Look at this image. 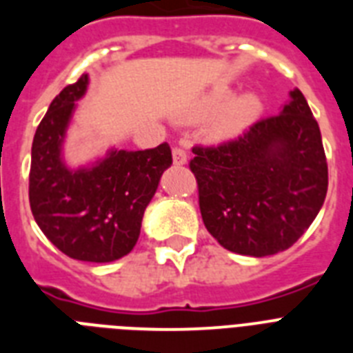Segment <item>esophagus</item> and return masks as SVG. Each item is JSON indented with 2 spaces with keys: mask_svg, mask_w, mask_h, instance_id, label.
Returning a JSON list of instances; mask_svg holds the SVG:
<instances>
[{
  "mask_svg": "<svg viewBox=\"0 0 353 353\" xmlns=\"http://www.w3.org/2000/svg\"><path fill=\"white\" fill-rule=\"evenodd\" d=\"M172 159H174V165H185L187 163V152L181 146H174V150H172Z\"/></svg>",
  "mask_w": 353,
  "mask_h": 353,
  "instance_id": "obj_1",
  "label": "esophagus"
}]
</instances>
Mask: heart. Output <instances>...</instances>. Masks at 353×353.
I'll return each mask as SVG.
<instances>
[{
    "instance_id": "1",
    "label": "heart",
    "mask_w": 353,
    "mask_h": 353,
    "mask_svg": "<svg viewBox=\"0 0 353 353\" xmlns=\"http://www.w3.org/2000/svg\"><path fill=\"white\" fill-rule=\"evenodd\" d=\"M227 99H229V91H216L201 104L199 112L194 113L190 119L199 121V119L207 117L210 113L218 112ZM258 112H260V99L256 95L247 93V95L238 97L231 104H227L225 110L218 115V119L212 124V133L216 137H231L240 130H243L252 119L256 117Z\"/></svg>"
}]
</instances>
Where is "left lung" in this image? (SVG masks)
Masks as SVG:
<instances>
[{
    "instance_id": "left-lung-1",
    "label": "left lung",
    "mask_w": 353,
    "mask_h": 353,
    "mask_svg": "<svg viewBox=\"0 0 353 353\" xmlns=\"http://www.w3.org/2000/svg\"><path fill=\"white\" fill-rule=\"evenodd\" d=\"M199 210L220 245L247 256L290 249L323 207L328 165L317 121L299 90L238 139L194 146Z\"/></svg>"
}]
</instances>
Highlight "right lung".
<instances>
[{
    "instance_id": "right-lung-1",
    "label": "right lung",
    "mask_w": 353,
    "mask_h": 353,
    "mask_svg": "<svg viewBox=\"0 0 353 353\" xmlns=\"http://www.w3.org/2000/svg\"><path fill=\"white\" fill-rule=\"evenodd\" d=\"M88 84L82 74L65 85L41 119L30 152L29 201L41 232L63 254L106 263L137 243L144 210L172 165V150L166 143L137 152L112 148L104 159L71 170L63 141Z\"/></svg>"
}]
</instances>
